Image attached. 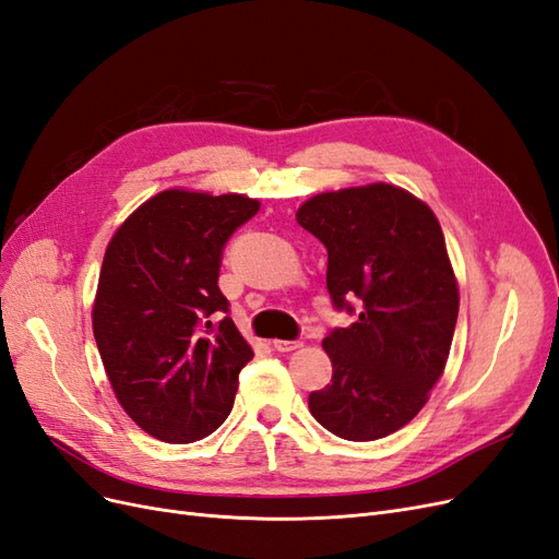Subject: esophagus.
I'll return each mask as SVG.
<instances>
[{"instance_id":"obj_1","label":"esophagus","mask_w":559,"mask_h":559,"mask_svg":"<svg viewBox=\"0 0 559 559\" xmlns=\"http://www.w3.org/2000/svg\"><path fill=\"white\" fill-rule=\"evenodd\" d=\"M270 345H273V349H277V352H294V349H298L302 343H300V341H277V337H275V341L270 343Z\"/></svg>"}]
</instances>
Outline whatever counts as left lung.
Wrapping results in <instances>:
<instances>
[{
  "label": "left lung",
  "instance_id": "8db88e82",
  "mask_svg": "<svg viewBox=\"0 0 559 559\" xmlns=\"http://www.w3.org/2000/svg\"><path fill=\"white\" fill-rule=\"evenodd\" d=\"M296 222L329 251L335 306H359L321 343L333 376L310 413L345 441H378L425 408L450 357L460 286L441 224L425 200L382 181L317 193Z\"/></svg>",
  "mask_w": 559,
  "mask_h": 559
}]
</instances>
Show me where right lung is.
I'll use <instances>...</instances> for the list:
<instances>
[{
    "label": "right lung",
    "instance_id": "right-lung-1",
    "mask_svg": "<svg viewBox=\"0 0 559 559\" xmlns=\"http://www.w3.org/2000/svg\"><path fill=\"white\" fill-rule=\"evenodd\" d=\"M261 210L242 193L167 189L116 228L99 267L93 335L128 417L163 443H193L228 417L253 349L218 292L222 249Z\"/></svg>",
    "mask_w": 559,
    "mask_h": 559
}]
</instances>
